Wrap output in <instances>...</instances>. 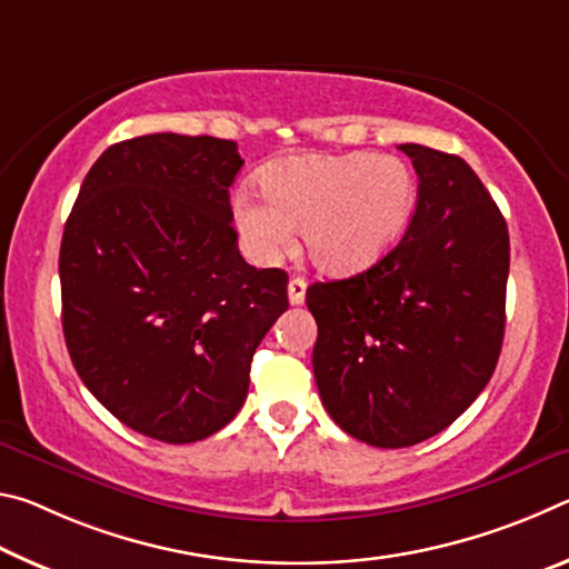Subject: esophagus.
<instances>
[{
  "mask_svg": "<svg viewBox=\"0 0 569 569\" xmlns=\"http://www.w3.org/2000/svg\"><path fill=\"white\" fill-rule=\"evenodd\" d=\"M307 292V282L302 277H292L290 284H287V295H290V305H302Z\"/></svg>",
  "mask_w": 569,
  "mask_h": 569,
  "instance_id": "obj_1",
  "label": "esophagus"
}]
</instances>
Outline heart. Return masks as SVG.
<instances>
[{"instance_id":"obj_1","label":"heart","mask_w":569,"mask_h":569,"mask_svg":"<svg viewBox=\"0 0 569 569\" xmlns=\"http://www.w3.org/2000/svg\"><path fill=\"white\" fill-rule=\"evenodd\" d=\"M418 181L403 158L356 151L292 156L264 176V193L241 189L234 219L259 264L290 249L302 227L307 254L322 272L352 274L378 262L411 219Z\"/></svg>"}]
</instances>
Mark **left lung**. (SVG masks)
I'll return each instance as SVG.
<instances>
[{
	"label": "left lung",
	"instance_id": "obj_1",
	"mask_svg": "<svg viewBox=\"0 0 569 569\" xmlns=\"http://www.w3.org/2000/svg\"><path fill=\"white\" fill-rule=\"evenodd\" d=\"M418 173L403 239L366 272L307 287L322 406L352 439L406 449L487 388L505 340L507 221L459 156L398 146Z\"/></svg>",
	"mask_w": 569,
	"mask_h": 569
}]
</instances>
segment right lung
<instances>
[{
	"mask_svg": "<svg viewBox=\"0 0 569 569\" xmlns=\"http://www.w3.org/2000/svg\"><path fill=\"white\" fill-rule=\"evenodd\" d=\"M234 141L153 133L110 146L64 223L62 330L82 383L166 443L217 433L244 406L251 356L287 310V272L244 262Z\"/></svg>",
	"mask_w": 569,
	"mask_h": 569,
	"instance_id": "1",
	"label": "right lung"
}]
</instances>
